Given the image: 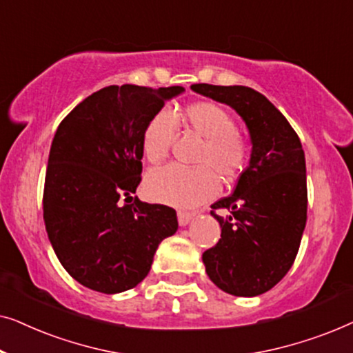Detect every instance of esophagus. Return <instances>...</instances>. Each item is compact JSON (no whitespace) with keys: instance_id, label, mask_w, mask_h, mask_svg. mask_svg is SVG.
Masks as SVG:
<instances>
[{"instance_id":"1","label":"esophagus","mask_w":353,"mask_h":353,"mask_svg":"<svg viewBox=\"0 0 353 353\" xmlns=\"http://www.w3.org/2000/svg\"><path fill=\"white\" fill-rule=\"evenodd\" d=\"M176 215H178V223H180V226H186L192 219L191 214H188V212H181V210L178 212Z\"/></svg>"}]
</instances>
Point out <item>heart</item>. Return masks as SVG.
<instances>
[{"label": "heart", "instance_id": "obj_1", "mask_svg": "<svg viewBox=\"0 0 353 353\" xmlns=\"http://www.w3.org/2000/svg\"><path fill=\"white\" fill-rule=\"evenodd\" d=\"M185 122L196 134L204 138L197 157V170L178 165L154 168L144 180L149 199L161 204L192 209L210 201L220 191L216 173L233 180L244 170L249 157L248 141L236 132V122L230 112L210 101H197L185 109ZM176 137V120L167 109L157 110L143 132V154L151 163L163 161Z\"/></svg>", "mask_w": 353, "mask_h": 353}]
</instances>
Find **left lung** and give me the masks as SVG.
<instances>
[{
	"instance_id": "obj_1",
	"label": "left lung",
	"mask_w": 353,
	"mask_h": 353,
	"mask_svg": "<svg viewBox=\"0 0 353 353\" xmlns=\"http://www.w3.org/2000/svg\"><path fill=\"white\" fill-rule=\"evenodd\" d=\"M233 108L249 130L252 152L233 194L212 204L221 238L202 254L221 291L239 297L267 292L296 260L307 221L305 154L286 117L249 86L191 85ZM216 210L227 212L225 217Z\"/></svg>"
}]
</instances>
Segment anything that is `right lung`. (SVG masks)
Listing matches in <instances>:
<instances>
[{"label": "right lung", "instance_id": "right-lung-1", "mask_svg": "<svg viewBox=\"0 0 353 353\" xmlns=\"http://www.w3.org/2000/svg\"><path fill=\"white\" fill-rule=\"evenodd\" d=\"M183 86L110 85L57 127L48 159L43 219L75 281L103 294L128 291L151 270L159 244L178 230L172 207L132 194L141 181L143 132Z\"/></svg>", "mask_w": 353, "mask_h": 353}]
</instances>
